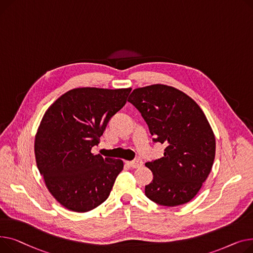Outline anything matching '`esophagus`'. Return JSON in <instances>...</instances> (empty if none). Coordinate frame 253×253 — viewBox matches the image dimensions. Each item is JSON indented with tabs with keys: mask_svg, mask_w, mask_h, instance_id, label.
<instances>
[{
	"mask_svg": "<svg viewBox=\"0 0 253 253\" xmlns=\"http://www.w3.org/2000/svg\"><path fill=\"white\" fill-rule=\"evenodd\" d=\"M126 163L130 168H133V169H137L143 166V161L141 159H133L131 161H126Z\"/></svg>",
	"mask_w": 253,
	"mask_h": 253,
	"instance_id": "obj_1",
	"label": "esophagus"
}]
</instances>
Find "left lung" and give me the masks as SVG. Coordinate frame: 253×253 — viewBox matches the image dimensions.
<instances>
[{
    "instance_id": "1",
    "label": "left lung",
    "mask_w": 253,
    "mask_h": 253,
    "mask_svg": "<svg viewBox=\"0 0 253 253\" xmlns=\"http://www.w3.org/2000/svg\"><path fill=\"white\" fill-rule=\"evenodd\" d=\"M127 101L141 112L153 141L167 145L163 157L145 163L153 172L146 196L165 206L189 202L215 156L214 133L202 109L182 91L160 84L135 88Z\"/></svg>"
}]
</instances>
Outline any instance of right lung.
I'll return each mask as SVG.
<instances>
[{
	"label": "right lung",
	"instance_id": "1",
	"mask_svg": "<svg viewBox=\"0 0 253 253\" xmlns=\"http://www.w3.org/2000/svg\"><path fill=\"white\" fill-rule=\"evenodd\" d=\"M129 92L72 88L44 112L35 140L36 161L49 192L65 209L86 212L108 198L124 161L91 150Z\"/></svg>",
	"mask_w": 253,
	"mask_h": 253
}]
</instances>
